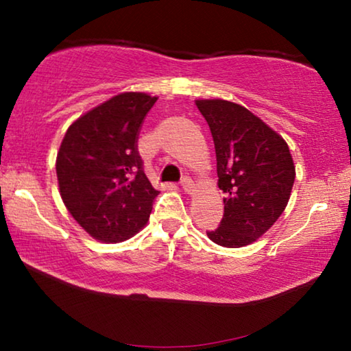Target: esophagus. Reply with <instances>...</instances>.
Here are the masks:
<instances>
[{"instance_id":"esophagus-1","label":"esophagus","mask_w":351,"mask_h":351,"mask_svg":"<svg viewBox=\"0 0 351 351\" xmlns=\"http://www.w3.org/2000/svg\"><path fill=\"white\" fill-rule=\"evenodd\" d=\"M180 186L182 189H184L185 191H191L193 190V180L190 179V177H182V180H180Z\"/></svg>"}]
</instances>
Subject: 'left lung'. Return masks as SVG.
<instances>
[{"label": "left lung", "instance_id": "left-lung-1", "mask_svg": "<svg viewBox=\"0 0 351 351\" xmlns=\"http://www.w3.org/2000/svg\"><path fill=\"white\" fill-rule=\"evenodd\" d=\"M217 158L223 217L208 237L223 247L261 238L285 210L295 179L289 147L261 118L228 100H196Z\"/></svg>", "mask_w": 351, "mask_h": 351}]
</instances>
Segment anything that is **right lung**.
<instances>
[{"instance_id": "right-lung-1", "label": "right lung", "mask_w": 351, "mask_h": 351, "mask_svg": "<svg viewBox=\"0 0 351 351\" xmlns=\"http://www.w3.org/2000/svg\"><path fill=\"white\" fill-rule=\"evenodd\" d=\"M156 97L124 93L76 119L57 153L60 196L90 237L131 238L147 223L155 190L143 172L137 141Z\"/></svg>"}]
</instances>
